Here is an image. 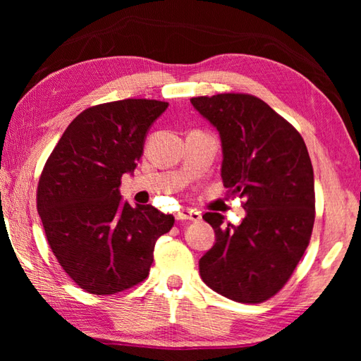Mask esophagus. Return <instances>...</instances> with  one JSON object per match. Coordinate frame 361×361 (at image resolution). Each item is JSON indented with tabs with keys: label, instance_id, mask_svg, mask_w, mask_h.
<instances>
[{
	"label": "esophagus",
	"instance_id": "34e87169",
	"mask_svg": "<svg viewBox=\"0 0 361 361\" xmlns=\"http://www.w3.org/2000/svg\"><path fill=\"white\" fill-rule=\"evenodd\" d=\"M175 219L176 220H192V221H198L202 219V216H200V212H197V211H194V209H189V208H185V209H181V211H178L175 214Z\"/></svg>",
	"mask_w": 361,
	"mask_h": 361
}]
</instances>
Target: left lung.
I'll return each instance as SVG.
<instances>
[{"label":"left lung","instance_id":"1","mask_svg":"<svg viewBox=\"0 0 361 361\" xmlns=\"http://www.w3.org/2000/svg\"><path fill=\"white\" fill-rule=\"evenodd\" d=\"M190 104L217 128L221 180L243 198L239 226L206 212L216 243L198 262L203 282L237 302H264L278 293L307 248L315 221V180L296 128L259 97L225 93Z\"/></svg>","mask_w":361,"mask_h":361}]
</instances>
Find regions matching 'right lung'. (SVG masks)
Here are the masks:
<instances>
[{
    "label": "right lung",
    "instance_id": "right-lung-1",
    "mask_svg": "<svg viewBox=\"0 0 361 361\" xmlns=\"http://www.w3.org/2000/svg\"><path fill=\"white\" fill-rule=\"evenodd\" d=\"M169 106L150 99L101 104L75 118L43 167L37 209L49 247L88 293L113 295L149 276L153 250L173 216L122 200L147 132Z\"/></svg>",
    "mask_w": 361,
    "mask_h": 361
}]
</instances>
